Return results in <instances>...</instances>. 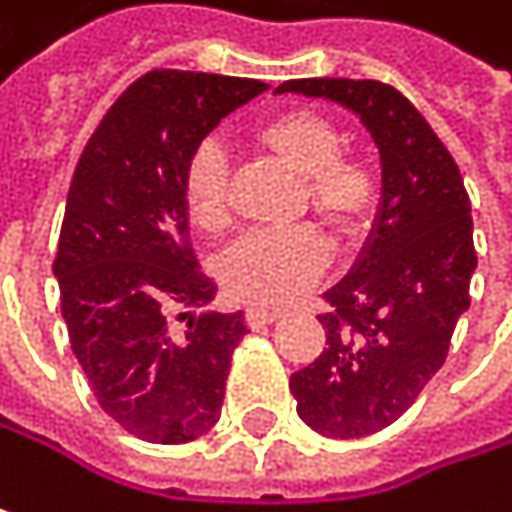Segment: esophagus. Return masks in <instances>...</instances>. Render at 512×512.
I'll list each match as a JSON object with an SVG mask.
<instances>
[{"instance_id":"esophagus-1","label":"esophagus","mask_w":512,"mask_h":512,"mask_svg":"<svg viewBox=\"0 0 512 512\" xmlns=\"http://www.w3.org/2000/svg\"><path fill=\"white\" fill-rule=\"evenodd\" d=\"M281 317V311H275V308H249L246 311V320H249V326H269V323H275Z\"/></svg>"}]
</instances>
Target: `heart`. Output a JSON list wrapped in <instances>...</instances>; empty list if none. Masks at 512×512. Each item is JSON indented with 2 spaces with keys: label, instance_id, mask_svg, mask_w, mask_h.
<instances>
[{
  "label": "heart",
  "instance_id": "b5f03b06",
  "mask_svg": "<svg viewBox=\"0 0 512 512\" xmlns=\"http://www.w3.org/2000/svg\"><path fill=\"white\" fill-rule=\"evenodd\" d=\"M260 148L302 177V198L335 234L350 237L370 219L379 183L367 162L344 156L341 130L311 109H287L255 130ZM183 207L195 231L213 237L228 228V159L216 145H201L183 177ZM329 263L326 240L308 228L243 234L219 260L222 284L252 305L293 302Z\"/></svg>",
  "mask_w": 512,
  "mask_h": 512
}]
</instances>
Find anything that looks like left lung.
<instances>
[{
  "label": "left lung",
  "mask_w": 512,
  "mask_h": 512,
  "mask_svg": "<svg viewBox=\"0 0 512 512\" xmlns=\"http://www.w3.org/2000/svg\"><path fill=\"white\" fill-rule=\"evenodd\" d=\"M332 100L361 118L382 162L373 228L332 305L320 358L290 376L299 418L332 439L394 424L445 364L477 269L462 174L424 121L376 79H290L278 94Z\"/></svg>",
  "instance_id": "obj_1"
}]
</instances>
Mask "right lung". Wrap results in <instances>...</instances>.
I'll use <instances>...</instances> for the list:
<instances>
[{
  "instance_id": "obj_1",
  "label": "right lung",
  "mask_w": 512,
  "mask_h": 512,
  "mask_svg": "<svg viewBox=\"0 0 512 512\" xmlns=\"http://www.w3.org/2000/svg\"><path fill=\"white\" fill-rule=\"evenodd\" d=\"M257 79L151 70L88 139L70 180L52 275L73 356L127 433L154 445L204 436L222 415L246 314L195 308L216 299L198 269L183 177L201 142L263 94ZM186 307V330L170 311Z\"/></svg>"
}]
</instances>
